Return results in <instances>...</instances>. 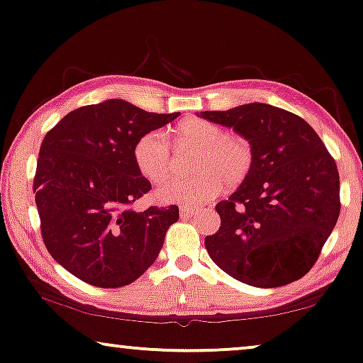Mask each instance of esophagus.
<instances>
[{"label": "esophagus", "mask_w": 363, "mask_h": 363, "mask_svg": "<svg viewBox=\"0 0 363 363\" xmlns=\"http://www.w3.org/2000/svg\"><path fill=\"white\" fill-rule=\"evenodd\" d=\"M180 215H182V218H190V216L195 215V208L180 206Z\"/></svg>", "instance_id": "34e87169"}]
</instances>
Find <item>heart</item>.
<instances>
[{"instance_id": "heart-1", "label": "heart", "mask_w": 363, "mask_h": 363, "mask_svg": "<svg viewBox=\"0 0 363 363\" xmlns=\"http://www.w3.org/2000/svg\"><path fill=\"white\" fill-rule=\"evenodd\" d=\"M177 145L195 148L185 177H170L157 188L162 203L198 206L213 200L223 190V178L230 186L245 180L252 165V148L246 138L226 135L225 128L205 118L190 117L172 128ZM137 170L147 180L160 182L170 170V150L162 133L148 132L137 138L132 150Z\"/></svg>"}]
</instances>
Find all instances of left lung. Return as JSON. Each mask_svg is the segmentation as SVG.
Returning a JSON list of instances; mask_svg holds the SVG:
<instances>
[{
	"instance_id": "1",
	"label": "left lung",
	"mask_w": 363,
	"mask_h": 363,
	"mask_svg": "<svg viewBox=\"0 0 363 363\" xmlns=\"http://www.w3.org/2000/svg\"><path fill=\"white\" fill-rule=\"evenodd\" d=\"M250 142L252 165L216 205L221 226L205 238L213 262L245 284L286 286L311 271L340 213L337 165L296 113L252 102L198 113Z\"/></svg>"
}]
</instances>
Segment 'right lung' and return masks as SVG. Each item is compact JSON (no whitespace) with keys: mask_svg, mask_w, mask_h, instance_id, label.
<instances>
[{"mask_svg":"<svg viewBox=\"0 0 363 363\" xmlns=\"http://www.w3.org/2000/svg\"><path fill=\"white\" fill-rule=\"evenodd\" d=\"M180 116L108 99L69 112L44 137L34 191L44 245L79 279L121 287L160 252L178 206L132 210L152 185L133 163L137 138Z\"/></svg>","mask_w":363,"mask_h":363,"instance_id":"obj_1","label":"right lung"}]
</instances>
